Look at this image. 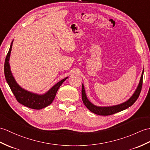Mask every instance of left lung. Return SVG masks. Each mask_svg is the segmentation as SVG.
Instances as JSON below:
<instances>
[{"label": "left lung", "instance_id": "1", "mask_svg": "<svg viewBox=\"0 0 150 150\" xmlns=\"http://www.w3.org/2000/svg\"><path fill=\"white\" fill-rule=\"evenodd\" d=\"M143 73L144 71L142 73V75L141 77L140 82H139V86L135 91L134 94L131 98L128 100L127 102H125L123 103L120 104L116 106H112V107H97L95 105H93L91 102H89L88 99L87 98V96L85 93V89L83 85L82 84V99L83 101V103L86 107L91 111V112L95 113L96 114L100 115V116H109V115H112L115 113H117L120 111H122L125 109H127L129 107L132 106L133 104L135 102V101L137 100L139 98V95H140L142 86V78H143Z\"/></svg>", "mask_w": 150, "mask_h": 150}]
</instances>
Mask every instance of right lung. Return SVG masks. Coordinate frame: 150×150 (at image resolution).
Segmentation results:
<instances>
[{"label": "right lung", "instance_id": "1", "mask_svg": "<svg viewBox=\"0 0 150 150\" xmlns=\"http://www.w3.org/2000/svg\"><path fill=\"white\" fill-rule=\"evenodd\" d=\"M13 42V41H12L8 53L6 55L4 63V75L6 81L8 82L10 89L13 92L14 96H15L16 100L24 106L37 110L41 109L43 108L47 107L53 102L59 87L61 86L62 83L68 77L62 79V81L57 83L47 93L43 95H36V94L30 93L22 89L16 82L15 79L12 75L11 71L10 70L9 61Z\"/></svg>", "mask_w": 150, "mask_h": 150}]
</instances>
